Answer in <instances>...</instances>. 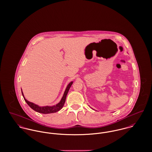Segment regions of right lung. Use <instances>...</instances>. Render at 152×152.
<instances>
[{
    "instance_id": "add662e5",
    "label": "right lung",
    "mask_w": 152,
    "mask_h": 152,
    "mask_svg": "<svg viewBox=\"0 0 152 152\" xmlns=\"http://www.w3.org/2000/svg\"><path fill=\"white\" fill-rule=\"evenodd\" d=\"M73 82H70V83L68 85L65 91L63 97L62 98L61 101L59 102L58 104L56 105V106H43V107H40L37 105H35V104L29 102L28 101H27L26 99L24 98V100L25 101V102H26V104L29 105L33 110H35L36 112H37L39 113H43V114H48V113H55L59 111L60 109H61L62 108V107L64 106V104L65 102V100H66V97L67 95V94L68 93L69 88H70ZM22 94L23 95V91H22Z\"/></svg>"
}]
</instances>
